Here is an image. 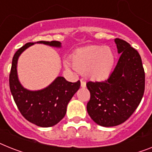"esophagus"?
I'll use <instances>...</instances> for the list:
<instances>
[{"label": "esophagus", "instance_id": "obj_1", "mask_svg": "<svg viewBox=\"0 0 152 152\" xmlns=\"http://www.w3.org/2000/svg\"><path fill=\"white\" fill-rule=\"evenodd\" d=\"M86 86V82L83 80H81V87L82 88H85Z\"/></svg>", "mask_w": 152, "mask_h": 152}]
</instances>
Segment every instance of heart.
I'll return each instance as SVG.
<instances>
[{
    "instance_id": "heart-1",
    "label": "heart",
    "mask_w": 152,
    "mask_h": 152,
    "mask_svg": "<svg viewBox=\"0 0 152 152\" xmlns=\"http://www.w3.org/2000/svg\"><path fill=\"white\" fill-rule=\"evenodd\" d=\"M70 61L66 63L67 67H72L79 73H85L91 80L102 81L112 72L115 55L109 46L93 45L76 50Z\"/></svg>"
}]
</instances>
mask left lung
<instances>
[{
	"mask_svg": "<svg viewBox=\"0 0 152 152\" xmlns=\"http://www.w3.org/2000/svg\"><path fill=\"white\" fill-rule=\"evenodd\" d=\"M120 53L116 67L102 81H88V115L97 124L114 126L125 122L134 112L144 96L145 74L139 53L128 42L115 39Z\"/></svg>",
	"mask_w": 152,
	"mask_h": 152,
	"instance_id": "obj_1",
	"label": "left lung"
}]
</instances>
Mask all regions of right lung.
I'll use <instances>...</instances> for the list:
<instances>
[{
	"mask_svg": "<svg viewBox=\"0 0 152 152\" xmlns=\"http://www.w3.org/2000/svg\"><path fill=\"white\" fill-rule=\"evenodd\" d=\"M39 43L61 47L58 41H39ZM33 42H28L18 49L12 59L9 75L10 90L21 114L32 124L42 127L56 125L64 117L67 106L80 88V81L69 82L64 77H57L47 88L39 91H28L20 84L17 75L18 56Z\"/></svg>",
	"mask_w": 152,
	"mask_h": 152,
	"instance_id": "1",
	"label": "right lung"
}]
</instances>
